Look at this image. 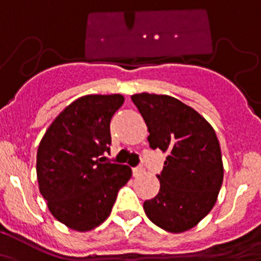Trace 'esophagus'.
<instances>
[{
  "mask_svg": "<svg viewBox=\"0 0 261 261\" xmlns=\"http://www.w3.org/2000/svg\"><path fill=\"white\" fill-rule=\"evenodd\" d=\"M144 173V168L143 167H138V168L133 169V174L137 177V176H140V174Z\"/></svg>",
  "mask_w": 261,
  "mask_h": 261,
  "instance_id": "1",
  "label": "esophagus"
}]
</instances>
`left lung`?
I'll use <instances>...</instances> for the list:
<instances>
[{
    "label": "left lung",
    "mask_w": 261,
    "mask_h": 261,
    "mask_svg": "<svg viewBox=\"0 0 261 261\" xmlns=\"http://www.w3.org/2000/svg\"><path fill=\"white\" fill-rule=\"evenodd\" d=\"M148 128V143L167 155L160 190L144 201L152 223L168 232L193 228L214 207L223 182L221 147L212 124L193 108L167 94L131 96Z\"/></svg>",
    "instance_id": "8db88e82"
}]
</instances>
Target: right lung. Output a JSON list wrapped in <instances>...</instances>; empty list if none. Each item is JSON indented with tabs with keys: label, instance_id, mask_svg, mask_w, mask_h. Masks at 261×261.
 Masks as SVG:
<instances>
[{
	"label": "right lung",
	"instance_id": "1",
	"mask_svg": "<svg viewBox=\"0 0 261 261\" xmlns=\"http://www.w3.org/2000/svg\"><path fill=\"white\" fill-rule=\"evenodd\" d=\"M122 94H88L68 105L43 135L36 177L47 207L74 231H90L106 221L117 194L131 178L127 165L102 163L112 143L110 119Z\"/></svg>",
	"mask_w": 261,
	"mask_h": 261
}]
</instances>
